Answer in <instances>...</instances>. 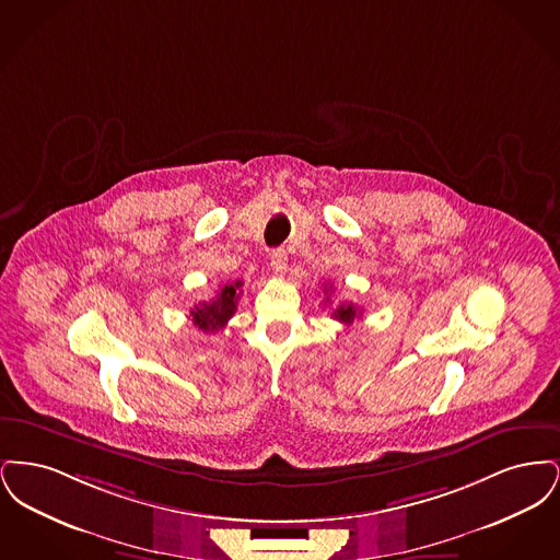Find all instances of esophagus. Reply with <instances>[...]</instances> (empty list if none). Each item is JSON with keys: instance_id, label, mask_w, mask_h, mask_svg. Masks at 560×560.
<instances>
[{"instance_id": "esophagus-1", "label": "esophagus", "mask_w": 560, "mask_h": 560, "mask_svg": "<svg viewBox=\"0 0 560 560\" xmlns=\"http://www.w3.org/2000/svg\"><path fill=\"white\" fill-rule=\"evenodd\" d=\"M270 268L275 272H283L288 268V254H285V249H272L270 252Z\"/></svg>"}]
</instances>
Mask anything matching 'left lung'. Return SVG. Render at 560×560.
<instances>
[{"instance_id":"left-lung-1","label":"left lung","mask_w":560,"mask_h":560,"mask_svg":"<svg viewBox=\"0 0 560 560\" xmlns=\"http://www.w3.org/2000/svg\"><path fill=\"white\" fill-rule=\"evenodd\" d=\"M327 290H331V285H329ZM327 290H325V292H327ZM359 315H361V311H359V308H354V304H352V302H350V304H345V302H342V304L331 313V317H334V319L342 320V323H348V325H350L352 320L357 319Z\"/></svg>"}]
</instances>
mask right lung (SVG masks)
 I'll list each match as a JSON object with an SVG mask.
<instances>
[{
  "instance_id": "add662e5",
  "label": "right lung",
  "mask_w": 560,
  "mask_h": 560,
  "mask_svg": "<svg viewBox=\"0 0 560 560\" xmlns=\"http://www.w3.org/2000/svg\"><path fill=\"white\" fill-rule=\"evenodd\" d=\"M241 285H243L241 281L226 283L220 288V292L215 293V298H212L210 302H199L190 311L192 323L208 334L222 329L226 325V320L231 319L237 311Z\"/></svg>"
}]
</instances>
